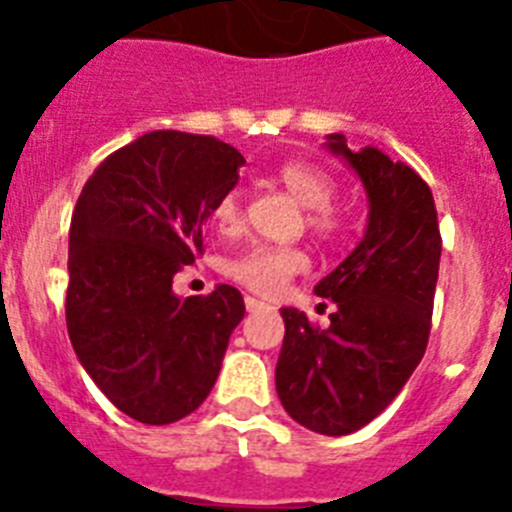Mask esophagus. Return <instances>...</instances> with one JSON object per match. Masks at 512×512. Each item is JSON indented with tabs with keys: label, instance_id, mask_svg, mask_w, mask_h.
I'll list each match as a JSON object with an SVG mask.
<instances>
[{
	"label": "esophagus",
	"instance_id": "obj_1",
	"mask_svg": "<svg viewBox=\"0 0 512 512\" xmlns=\"http://www.w3.org/2000/svg\"><path fill=\"white\" fill-rule=\"evenodd\" d=\"M246 310L248 312H269L271 307L266 305V302L256 300V297H246Z\"/></svg>",
	"mask_w": 512,
	"mask_h": 512
}]
</instances>
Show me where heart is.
I'll return each instance as SVG.
<instances>
[{
	"mask_svg": "<svg viewBox=\"0 0 512 512\" xmlns=\"http://www.w3.org/2000/svg\"><path fill=\"white\" fill-rule=\"evenodd\" d=\"M277 182L305 205V223L320 238H338L346 230V215L333 205L336 182L318 166L305 161H287L277 169ZM210 220L217 230L230 233L241 220V200L238 194L228 192L212 205ZM307 266V256L297 246H271V243H253L243 248L238 256L225 264V274L241 287L256 295H279L292 277H297Z\"/></svg>",
	"mask_w": 512,
	"mask_h": 512,
	"instance_id": "1",
	"label": "heart"
}]
</instances>
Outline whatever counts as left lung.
<instances>
[{
    "label": "left lung",
    "mask_w": 512,
    "mask_h": 512,
    "mask_svg": "<svg viewBox=\"0 0 512 512\" xmlns=\"http://www.w3.org/2000/svg\"><path fill=\"white\" fill-rule=\"evenodd\" d=\"M328 148L361 176L369 225L359 246L315 295L336 302L330 325L284 307L277 395L289 418L323 436L372 423L405 387L431 336L441 230L431 187L410 166L377 148L348 151L343 135Z\"/></svg>",
    "instance_id": "1"
}]
</instances>
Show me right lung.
Instances as JSON below:
<instances>
[{
	"instance_id": "1",
	"label": "right lung",
	"mask_w": 512,
	"mask_h": 512,
	"mask_svg": "<svg viewBox=\"0 0 512 512\" xmlns=\"http://www.w3.org/2000/svg\"><path fill=\"white\" fill-rule=\"evenodd\" d=\"M246 158L212 135L153 130L110 153L79 194L69 235L66 328L104 397L138 423L200 408L246 315L220 284L174 295V274L200 256L212 205Z\"/></svg>"
}]
</instances>
